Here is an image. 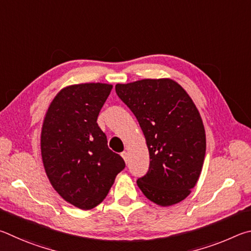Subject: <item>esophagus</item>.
I'll return each instance as SVG.
<instances>
[{
    "label": "esophagus",
    "mask_w": 251,
    "mask_h": 251,
    "mask_svg": "<svg viewBox=\"0 0 251 251\" xmlns=\"http://www.w3.org/2000/svg\"><path fill=\"white\" fill-rule=\"evenodd\" d=\"M121 156L123 157V160H125L126 162V161H128V153H126V151H125V152H122V153H121Z\"/></svg>",
    "instance_id": "esophagus-1"
}]
</instances>
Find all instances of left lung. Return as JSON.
I'll return each instance as SVG.
<instances>
[{
    "mask_svg": "<svg viewBox=\"0 0 251 251\" xmlns=\"http://www.w3.org/2000/svg\"><path fill=\"white\" fill-rule=\"evenodd\" d=\"M116 92L137 118L150 168L137 184L148 200L168 207L191 194L203 169V120L185 89L171 78L117 83Z\"/></svg>",
    "mask_w": 251,
    "mask_h": 251,
    "instance_id": "left-lung-1",
    "label": "left lung"
}]
</instances>
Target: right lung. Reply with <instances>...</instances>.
Listing matches in <instances>:
<instances>
[{
  "mask_svg": "<svg viewBox=\"0 0 251 251\" xmlns=\"http://www.w3.org/2000/svg\"><path fill=\"white\" fill-rule=\"evenodd\" d=\"M111 89L102 82L66 86L43 120L41 153L47 177L61 199L83 210L105 199L126 166L97 123Z\"/></svg>",
  "mask_w": 251,
  "mask_h": 251,
  "instance_id": "1",
  "label": "right lung"
}]
</instances>
